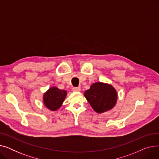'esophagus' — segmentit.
Segmentation results:
<instances>
[{
	"label": "esophagus",
	"mask_w": 159,
	"mask_h": 159,
	"mask_svg": "<svg viewBox=\"0 0 159 159\" xmlns=\"http://www.w3.org/2000/svg\"><path fill=\"white\" fill-rule=\"evenodd\" d=\"M72 90L73 91H80V87H73Z\"/></svg>",
	"instance_id": "esophagus-1"
}]
</instances>
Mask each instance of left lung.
Listing matches in <instances>:
<instances>
[{
	"mask_svg": "<svg viewBox=\"0 0 159 159\" xmlns=\"http://www.w3.org/2000/svg\"><path fill=\"white\" fill-rule=\"evenodd\" d=\"M84 96L93 109L98 113L110 110L115 106L117 94L111 85L102 82H96L86 90Z\"/></svg>",
	"mask_w": 159,
	"mask_h": 159,
	"instance_id": "left-lung-1",
	"label": "left lung"
}]
</instances>
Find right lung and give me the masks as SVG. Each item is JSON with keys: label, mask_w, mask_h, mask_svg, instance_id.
I'll return each instance as SVG.
<instances>
[{"label": "right lung", "mask_w": 159, "mask_h": 159, "mask_svg": "<svg viewBox=\"0 0 159 159\" xmlns=\"http://www.w3.org/2000/svg\"><path fill=\"white\" fill-rule=\"evenodd\" d=\"M67 92L66 90L58 89L57 87L49 88L44 94L43 101L44 105L52 111H55L62 104Z\"/></svg>", "instance_id": "obj_1"}]
</instances>
